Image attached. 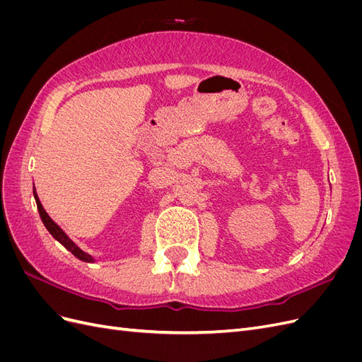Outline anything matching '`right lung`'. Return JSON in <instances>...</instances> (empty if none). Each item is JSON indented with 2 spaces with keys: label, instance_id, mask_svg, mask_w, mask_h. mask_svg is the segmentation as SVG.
Segmentation results:
<instances>
[{
  "label": "right lung",
  "instance_id": "obj_1",
  "mask_svg": "<svg viewBox=\"0 0 362 362\" xmlns=\"http://www.w3.org/2000/svg\"><path fill=\"white\" fill-rule=\"evenodd\" d=\"M33 193H35V199H36V204H37V210H39V214H40V218H42V222H43V225L47 226V229L49 231V234L57 240V242H60L64 247H66L69 252H72V254L78 258V259H81V261H86V262H93V258L89 255V254H86L84 250H81L78 246H76L72 240L64 234V231L63 229L52 221V218L48 216V213L43 210V206H42V204H40V201H39V198H37V193H36V190L33 189Z\"/></svg>",
  "mask_w": 362,
  "mask_h": 362
}]
</instances>
